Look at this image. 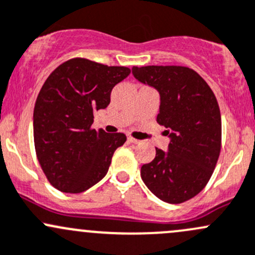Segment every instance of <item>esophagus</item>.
<instances>
[{
    "label": "esophagus",
    "mask_w": 255,
    "mask_h": 255,
    "mask_svg": "<svg viewBox=\"0 0 255 255\" xmlns=\"http://www.w3.org/2000/svg\"><path fill=\"white\" fill-rule=\"evenodd\" d=\"M128 140H129L130 143H133V144H139V143H140V140H138V139L133 138V136H128Z\"/></svg>",
    "instance_id": "34e87169"
}]
</instances>
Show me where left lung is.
Here are the masks:
<instances>
[{
    "mask_svg": "<svg viewBox=\"0 0 255 255\" xmlns=\"http://www.w3.org/2000/svg\"><path fill=\"white\" fill-rule=\"evenodd\" d=\"M132 72L159 90L156 121L171 138L168 151L156 148L155 159L141 166V178L163 202H187L203 191L220 156L221 114L215 94L188 67L134 66Z\"/></svg>",
    "mask_w": 255,
    "mask_h": 255,
    "instance_id": "left-lung-1",
    "label": "left lung"
}]
</instances>
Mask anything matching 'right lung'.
I'll return each mask as SVG.
<instances>
[{"label": "right lung", "mask_w": 255, "mask_h": 255, "mask_svg": "<svg viewBox=\"0 0 255 255\" xmlns=\"http://www.w3.org/2000/svg\"><path fill=\"white\" fill-rule=\"evenodd\" d=\"M128 67L88 58L66 61L47 77L34 107V145L47 181L58 191L82 193L103 179L123 133L94 129V112L106 109Z\"/></svg>", "instance_id": "right-lung-1"}]
</instances>
